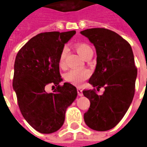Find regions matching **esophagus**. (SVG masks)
I'll list each match as a JSON object with an SVG mask.
<instances>
[{
  "instance_id": "esophagus-1",
  "label": "esophagus",
  "mask_w": 147,
  "mask_h": 147,
  "mask_svg": "<svg viewBox=\"0 0 147 147\" xmlns=\"http://www.w3.org/2000/svg\"><path fill=\"white\" fill-rule=\"evenodd\" d=\"M77 92H78V95H79L80 96H83V90H82L81 88L77 87Z\"/></svg>"
}]
</instances>
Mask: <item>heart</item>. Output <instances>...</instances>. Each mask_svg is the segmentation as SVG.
Segmentation results:
<instances>
[{
	"label": "heart",
	"instance_id": "heart-1",
	"mask_svg": "<svg viewBox=\"0 0 147 147\" xmlns=\"http://www.w3.org/2000/svg\"><path fill=\"white\" fill-rule=\"evenodd\" d=\"M75 48L77 52L84 58H87L90 55H92V48L86 44V42H79L75 44ZM66 55L67 49L64 48L61 51L59 56V65L61 67H64L66 66ZM90 76V70L84 68H76L72 69L65 75V79L67 81L74 84V85H80L83 81L89 78Z\"/></svg>",
	"mask_w": 147,
	"mask_h": 147
}]
</instances>
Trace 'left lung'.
I'll list each match as a JSON object with an SVG mask.
<instances>
[{
    "mask_svg": "<svg viewBox=\"0 0 147 147\" xmlns=\"http://www.w3.org/2000/svg\"><path fill=\"white\" fill-rule=\"evenodd\" d=\"M80 33L94 45L97 55L89 83L97 91L105 88L101 96L96 89L83 91L90 101L84 121L92 130L108 131L121 121L133 100L137 75L133 51L128 42L109 29L92 28Z\"/></svg>",
    "mask_w": 147,
    "mask_h": 147,
    "instance_id": "obj_1",
    "label": "left lung"
}]
</instances>
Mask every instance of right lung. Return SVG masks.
Instances as JSON below:
<instances>
[{
    "label": "right lung",
    "mask_w": 147,
    "mask_h": 147,
    "mask_svg": "<svg viewBox=\"0 0 147 147\" xmlns=\"http://www.w3.org/2000/svg\"><path fill=\"white\" fill-rule=\"evenodd\" d=\"M76 31L47 32L38 34L23 45L14 63L13 88L23 118L38 132L51 134L59 130L65 111L77 96L69 83L60 85L59 56L64 44ZM49 84L55 86L48 94Z\"/></svg>",
    "instance_id": "add662e5"
}]
</instances>
